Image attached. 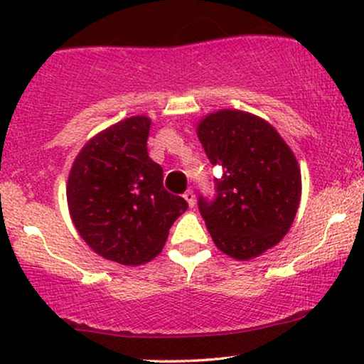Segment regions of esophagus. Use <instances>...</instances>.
Listing matches in <instances>:
<instances>
[{
  "label": "esophagus",
  "mask_w": 364,
  "mask_h": 364,
  "mask_svg": "<svg viewBox=\"0 0 364 364\" xmlns=\"http://www.w3.org/2000/svg\"><path fill=\"white\" fill-rule=\"evenodd\" d=\"M183 198L186 200L188 205H190V207H193V205H195V193H193V191H191V190L185 191V195H183Z\"/></svg>",
  "instance_id": "1"
}]
</instances>
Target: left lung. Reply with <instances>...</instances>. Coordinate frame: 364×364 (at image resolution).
<instances>
[{
  "instance_id": "8db88e82",
  "label": "left lung",
  "mask_w": 364,
  "mask_h": 364,
  "mask_svg": "<svg viewBox=\"0 0 364 364\" xmlns=\"http://www.w3.org/2000/svg\"><path fill=\"white\" fill-rule=\"evenodd\" d=\"M198 139L212 166L215 195H198V208L220 252L250 260L289 231L299 198L301 171L272 124L237 109H223L198 123Z\"/></svg>"
}]
</instances>
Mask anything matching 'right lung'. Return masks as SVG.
<instances>
[{
	"mask_svg": "<svg viewBox=\"0 0 364 364\" xmlns=\"http://www.w3.org/2000/svg\"><path fill=\"white\" fill-rule=\"evenodd\" d=\"M150 119L132 116L85 144L70 171L66 198L78 235L95 253L121 265H140L161 253L185 198L162 185L149 157Z\"/></svg>",
	"mask_w": 364,
	"mask_h": 364,
	"instance_id": "obj_1",
	"label": "right lung"
}]
</instances>
